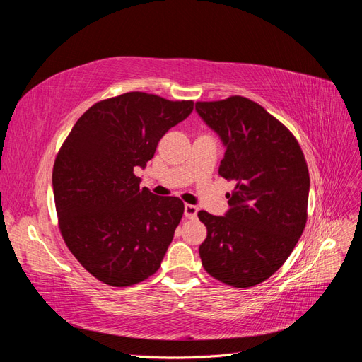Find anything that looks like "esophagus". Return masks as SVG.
<instances>
[{
    "label": "esophagus",
    "instance_id": "obj_1",
    "mask_svg": "<svg viewBox=\"0 0 362 362\" xmlns=\"http://www.w3.org/2000/svg\"><path fill=\"white\" fill-rule=\"evenodd\" d=\"M184 216L187 218H196V216H198V206L192 205V204H185L184 205Z\"/></svg>",
    "mask_w": 362,
    "mask_h": 362
}]
</instances>
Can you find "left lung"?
<instances>
[{
	"instance_id": "1",
	"label": "left lung",
	"mask_w": 362,
	"mask_h": 362,
	"mask_svg": "<svg viewBox=\"0 0 362 362\" xmlns=\"http://www.w3.org/2000/svg\"><path fill=\"white\" fill-rule=\"evenodd\" d=\"M196 112L225 146L218 175L234 181L225 216L199 211V246L208 275L237 288L266 281L303 233L310 173L298 140L276 117L245 96L196 103Z\"/></svg>"
}]
</instances>
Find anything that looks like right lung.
Listing matches in <instances>:
<instances>
[{"label":"right lung","mask_w":362,"mask_h":362,"mask_svg":"<svg viewBox=\"0 0 362 362\" xmlns=\"http://www.w3.org/2000/svg\"><path fill=\"white\" fill-rule=\"evenodd\" d=\"M192 110L193 101L128 92L93 104L63 141L52 169L60 233L107 286H134L161 266L184 204L140 189L134 170Z\"/></svg>","instance_id":"obj_1"}]
</instances>
